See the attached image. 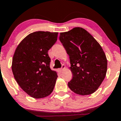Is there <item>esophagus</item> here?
<instances>
[{
	"mask_svg": "<svg viewBox=\"0 0 121 121\" xmlns=\"http://www.w3.org/2000/svg\"><path fill=\"white\" fill-rule=\"evenodd\" d=\"M65 65H64V64H63V65H62L61 68H60V69H58V71H59V72H60V73H61L62 71L64 70V69H65Z\"/></svg>",
	"mask_w": 121,
	"mask_h": 121,
	"instance_id": "34e87169",
	"label": "esophagus"
}]
</instances>
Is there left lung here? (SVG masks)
I'll use <instances>...</instances> for the list:
<instances>
[{"label": "left lung", "instance_id": "obj_1", "mask_svg": "<svg viewBox=\"0 0 121 121\" xmlns=\"http://www.w3.org/2000/svg\"><path fill=\"white\" fill-rule=\"evenodd\" d=\"M60 41L70 57L73 78L68 83L75 93L88 95L99 88L106 76L107 59L102 48L80 27L61 32Z\"/></svg>", "mask_w": 121, "mask_h": 121}]
</instances>
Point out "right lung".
Returning <instances> with one entry per match:
<instances>
[{"instance_id": "obj_1", "label": "right lung", "mask_w": 121, "mask_h": 121, "mask_svg": "<svg viewBox=\"0 0 121 121\" xmlns=\"http://www.w3.org/2000/svg\"><path fill=\"white\" fill-rule=\"evenodd\" d=\"M58 32L37 31L17 45L12 59L14 77L22 90L32 98H45L53 91L57 73L51 70L48 51L57 40Z\"/></svg>"}]
</instances>
